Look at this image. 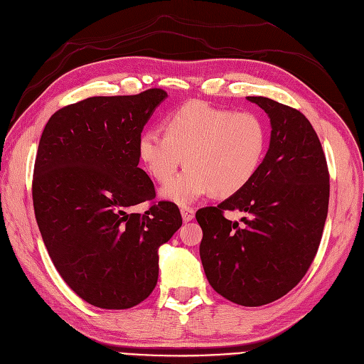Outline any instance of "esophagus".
<instances>
[{
	"instance_id": "esophagus-1",
	"label": "esophagus",
	"mask_w": 364,
	"mask_h": 364,
	"mask_svg": "<svg viewBox=\"0 0 364 364\" xmlns=\"http://www.w3.org/2000/svg\"><path fill=\"white\" fill-rule=\"evenodd\" d=\"M181 216L184 222H191L195 218V210L192 207H181Z\"/></svg>"
}]
</instances>
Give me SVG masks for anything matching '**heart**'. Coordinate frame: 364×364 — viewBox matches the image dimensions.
Wrapping results in <instances>:
<instances>
[{
    "label": "heart",
    "instance_id": "1",
    "mask_svg": "<svg viewBox=\"0 0 364 364\" xmlns=\"http://www.w3.org/2000/svg\"><path fill=\"white\" fill-rule=\"evenodd\" d=\"M165 133L148 129L138 139V157L151 177L165 184L185 160L183 174L161 196L189 204L208 193L228 198L258 173L267 151V127L253 112H234L193 100L171 112Z\"/></svg>",
    "mask_w": 364,
    "mask_h": 364
}]
</instances>
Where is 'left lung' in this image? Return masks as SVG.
<instances>
[{
    "label": "left lung",
    "mask_w": 364,
    "mask_h": 364,
    "mask_svg": "<svg viewBox=\"0 0 364 364\" xmlns=\"http://www.w3.org/2000/svg\"><path fill=\"white\" fill-rule=\"evenodd\" d=\"M270 118V146L255 178L218 207L196 211L200 261L210 285L232 303L279 300L307 273L327 219L330 175L316 132L300 111L247 97ZM246 212L241 225L223 216Z\"/></svg>",
    "instance_id": "8db88e82"
}]
</instances>
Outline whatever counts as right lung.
I'll list each match as a JSON object with an SVG mask.
<instances>
[{"mask_svg": "<svg viewBox=\"0 0 364 364\" xmlns=\"http://www.w3.org/2000/svg\"><path fill=\"white\" fill-rule=\"evenodd\" d=\"M166 91L88 97L53 114L34 164V214L49 257L80 299L129 309L157 284L159 247L183 223L169 200L144 214L130 208L156 198L139 165L138 139Z\"/></svg>", "mask_w": 364, "mask_h": 364, "instance_id": "right-lung-1", "label": "right lung"}]
</instances>
